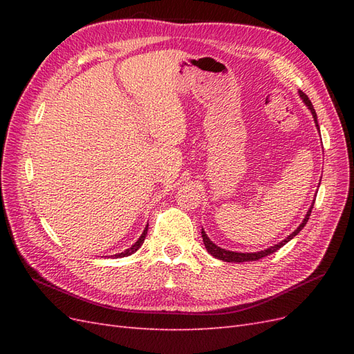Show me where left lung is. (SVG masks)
Segmentation results:
<instances>
[{
	"instance_id": "left-lung-1",
	"label": "left lung",
	"mask_w": 354,
	"mask_h": 354,
	"mask_svg": "<svg viewBox=\"0 0 354 354\" xmlns=\"http://www.w3.org/2000/svg\"><path fill=\"white\" fill-rule=\"evenodd\" d=\"M298 94H299V97L303 99V102H304V104L307 106L308 108V111L312 112V115H313V120H315V124H316V127H317V130H319V124H317V115H316V111L313 109V104H312V102L308 100V97L307 95L303 93V91H298ZM320 185V183H319ZM313 205H315V201H313V203H312V207L308 208V211H307V214H306V217H304V220H303V223L299 224V226L289 234V236H286L282 242H279V243H276V245H273V246H269V248L267 250H263V251H257V252H236V251H229V250H224V248H220V246H217L216 243H214L208 236H207V233H205V230L202 229V239H203V243H205V248H207V251L212 255V257H216V259H218V260H223V261H226V263H243V261H255V260H260V259H263V257H266V255H270V254H273V252H276L277 250L281 248V246H283L285 243H288L289 241H291L294 236H297V234L303 230V227L306 226L307 224V221H308V217H310V214H312V209H313Z\"/></svg>"
}]
</instances>
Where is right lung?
<instances>
[{"mask_svg":"<svg viewBox=\"0 0 354 354\" xmlns=\"http://www.w3.org/2000/svg\"><path fill=\"white\" fill-rule=\"evenodd\" d=\"M147 227H149V224L147 226L145 227V230H143V233L140 234V238H138L136 242H134V245H131L130 248L128 250H125L124 252H120V254H115V255H111V257H113V259H122V257H128V255H131V254H134L138 248H140V246L143 245V242H145V238H146V234H147Z\"/></svg>","mask_w":354,"mask_h":354,"instance_id":"obj_1","label":"right lung"}]
</instances>
